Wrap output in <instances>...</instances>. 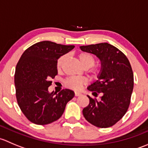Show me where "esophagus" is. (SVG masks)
<instances>
[{
  "label": "esophagus",
  "instance_id": "obj_1",
  "mask_svg": "<svg viewBox=\"0 0 148 148\" xmlns=\"http://www.w3.org/2000/svg\"><path fill=\"white\" fill-rule=\"evenodd\" d=\"M74 95H75L76 97H78V96H80V95H82L81 93H79V92H75V93H74Z\"/></svg>",
  "mask_w": 148,
  "mask_h": 148
}]
</instances>
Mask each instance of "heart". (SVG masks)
<instances>
[{"label": "heart", "mask_w": 148, "mask_h": 148, "mask_svg": "<svg viewBox=\"0 0 148 148\" xmlns=\"http://www.w3.org/2000/svg\"><path fill=\"white\" fill-rule=\"evenodd\" d=\"M65 56H62L59 57L57 61V68L58 69H61L62 66L65 60ZM79 59L84 68L88 69L94 66L95 63V58L93 55L87 52H82L79 54ZM86 83V80L83 77H71L67 79L65 81V84L68 87L71 88L73 89H79L83 84Z\"/></svg>", "instance_id": "1"}]
</instances>
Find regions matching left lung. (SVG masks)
Masks as SVG:
<instances>
[{"label": "left lung", "instance_id": "1", "mask_svg": "<svg viewBox=\"0 0 148 148\" xmlns=\"http://www.w3.org/2000/svg\"><path fill=\"white\" fill-rule=\"evenodd\" d=\"M82 51L95 54L101 62L98 80L87 89L94 96L101 93L100 101L89 96V104L83 109V115L97 127L112 126L122 119L130 103L134 77L127 56L115 46L100 43L80 46Z\"/></svg>", "mask_w": 148, "mask_h": 148}]
</instances>
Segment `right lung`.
Listing matches in <instances>:
<instances>
[{"mask_svg": "<svg viewBox=\"0 0 148 148\" xmlns=\"http://www.w3.org/2000/svg\"><path fill=\"white\" fill-rule=\"evenodd\" d=\"M74 48L49 41L28 48L16 67V99L22 112L31 122L47 125L60 118L66 105L74 97L69 89L49 92L51 79L57 75V60Z\"/></svg>", "mask_w": 148, "mask_h": 148, "instance_id": "1", "label": "right lung"}]
</instances>
